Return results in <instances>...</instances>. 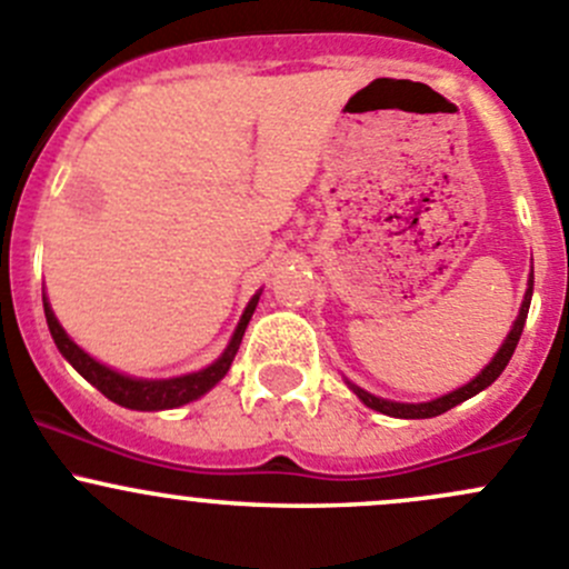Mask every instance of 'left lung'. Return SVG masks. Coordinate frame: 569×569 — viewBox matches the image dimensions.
Returning a JSON list of instances; mask_svg holds the SVG:
<instances>
[{"mask_svg": "<svg viewBox=\"0 0 569 569\" xmlns=\"http://www.w3.org/2000/svg\"><path fill=\"white\" fill-rule=\"evenodd\" d=\"M531 295H533V269L529 274V289H526V297H523V306H520V313L518 319H515L512 330H509V336L503 338L501 349H498L496 355H492L490 363L485 366V369L479 371V375L473 377V380L468 382V386L457 388V391L446 393V396H438V399L432 401H421V405H407V401H391V399H380V396L363 391V388H358L355 382L347 380V386L352 388L355 393H358V399L363 401L366 407H371V410L382 412V416H391V418H435L440 416V412L451 410V407L462 405L465 399H470V396H476L479 391H485V388H490L492 382L501 377V371L507 369V363L512 360V352L515 347H518L520 341V332H523V325H526V317H529V306H531Z\"/></svg>", "mask_w": 569, "mask_h": 569, "instance_id": "8db88e82", "label": "left lung"}]
</instances>
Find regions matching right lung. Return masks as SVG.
<instances>
[{"label": "right lung", "instance_id": "add662e5", "mask_svg": "<svg viewBox=\"0 0 569 569\" xmlns=\"http://www.w3.org/2000/svg\"><path fill=\"white\" fill-rule=\"evenodd\" d=\"M258 297H261V291L252 295L248 308H244L242 319H239L237 330H233L231 341H228L226 352H222L214 363L206 366V369L200 371H192V375L170 377V380H140V377H129L109 369V366L99 363L96 358H90V355L84 352V349L79 347L66 330H62V325L57 321L49 300H46V295H43V311H46V325H49V332L51 338H54L60 355L79 371V375L84 377V380L90 382V386L99 388V391L104 393L109 401H114V405L129 407V410L153 412V410H173V407L189 405V401L200 399V396L209 393L211 388L228 375V369H231L233 358H237L239 352V343H242L244 330H248V321L252 319V311H256L258 306Z\"/></svg>", "mask_w": 569, "mask_h": 569}]
</instances>
